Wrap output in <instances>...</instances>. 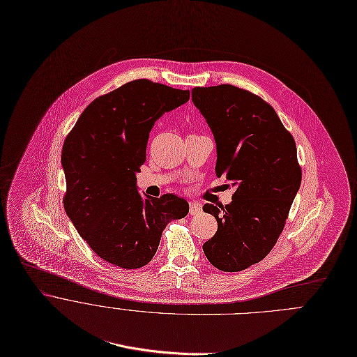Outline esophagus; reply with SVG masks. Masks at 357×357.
I'll list each match as a JSON object with an SVG mask.
<instances>
[{
	"label": "esophagus",
	"mask_w": 357,
	"mask_h": 357,
	"mask_svg": "<svg viewBox=\"0 0 357 357\" xmlns=\"http://www.w3.org/2000/svg\"><path fill=\"white\" fill-rule=\"evenodd\" d=\"M202 210H203V207H202V204H200V203L192 202V203L189 204V213H190V215L200 214V213H202Z\"/></svg>",
	"instance_id": "esophagus-1"
}]
</instances>
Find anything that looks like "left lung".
<instances>
[{
    "label": "left lung",
    "mask_w": 357,
    "mask_h": 357,
    "mask_svg": "<svg viewBox=\"0 0 357 357\" xmlns=\"http://www.w3.org/2000/svg\"><path fill=\"white\" fill-rule=\"evenodd\" d=\"M192 100L214 134L218 178L234 188L231 203H207L218 230L204 243L207 259L223 272H240L275 247L301 186L296 146L275 109L230 84L197 86Z\"/></svg>",
    "instance_id": "1"
}]
</instances>
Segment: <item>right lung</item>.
I'll return each instance as SVG.
<instances>
[{"mask_svg": "<svg viewBox=\"0 0 357 357\" xmlns=\"http://www.w3.org/2000/svg\"><path fill=\"white\" fill-rule=\"evenodd\" d=\"M189 98V91L144 78L127 82L91 102L65 139V211L92 251L112 265H147L168 222L189 213L185 199L172 193L143 199L137 189L154 123Z\"/></svg>", "mask_w": 357, "mask_h": 357, "instance_id": "1", "label": "right lung"}]
</instances>
